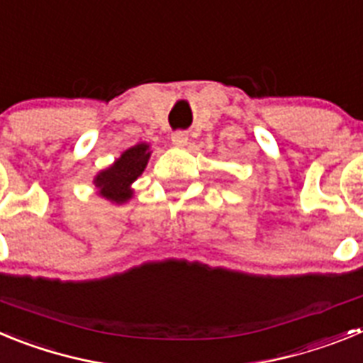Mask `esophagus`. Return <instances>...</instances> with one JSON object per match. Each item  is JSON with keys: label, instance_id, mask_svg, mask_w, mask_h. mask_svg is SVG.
Listing matches in <instances>:
<instances>
[{"label": "esophagus", "instance_id": "1", "mask_svg": "<svg viewBox=\"0 0 363 363\" xmlns=\"http://www.w3.org/2000/svg\"><path fill=\"white\" fill-rule=\"evenodd\" d=\"M171 142L172 145L178 147V149H184V147H187L189 143V134L184 133V130H178V133H174L171 136Z\"/></svg>", "mask_w": 363, "mask_h": 363}]
</instances>
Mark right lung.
<instances>
[{
  "instance_id": "1",
  "label": "right lung",
  "mask_w": 363,
  "mask_h": 363,
  "mask_svg": "<svg viewBox=\"0 0 363 363\" xmlns=\"http://www.w3.org/2000/svg\"><path fill=\"white\" fill-rule=\"evenodd\" d=\"M150 152V145L145 142L123 150L120 158L94 176L92 184L96 187V194L114 205L127 203L134 196L133 184L145 171Z\"/></svg>"
}]
</instances>
